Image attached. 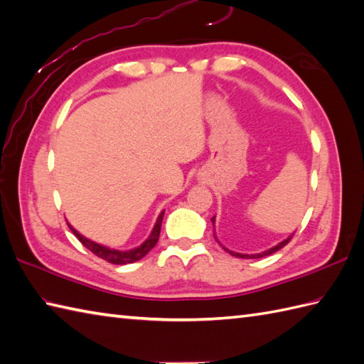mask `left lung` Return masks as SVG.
Here are the masks:
<instances>
[{"label": "left lung", "instance_id": "8db88e82", "mask_svg": "<svg viewBox=\"0 0 364 364\" xmlns=\"http://www.w3.org/2000/svg\"><path fill=\"white\" fill-rule=\"evenodd\" d=\"M211 222H213V225H214V222H215V218H213L211 219ZM294 235H291L289 237H286L284 239V241H282L280 244H277L275 247H270V249L269 250H264V252H261V253H253V255H242V253H237V252H233V250H228L227 249V247H223L222 244V247H223V250H225V252H228L230 255H233V257H236V258H244V259H250V258H262V257H267V255H272V253H275L277 250H280V249H283V247L286 245V244H288L289 241H291V237H292ZM214 237H215V233H214ZM215 241H218V237H215ZM219 242V241H218Z\"/></svg>", "mask_w": 364, "mask_h": 364}]
</instances>
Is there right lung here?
Segmentation results:
<instances>
[{"mask_svg": "<svg viewBox=\"0 0 364 364\" xmlns=\"http://www.w3.org/2000/svg\"><path fill=\"white\" fill-rule=\"evenodd\" d=\"M162 218H164V211H162L158 215V220L154 223V227L151 230L150 236L145 239V242H142L136 249H131V250H115V249H109V247L102 245V244H97L94 241H90V239L84 237L82 235H80L78 231H76L70 223H68V228L73 231V235L80 239L81 244L89 249L92 253L97 255L98 258H102L107 262H111V264H129V262H134L142 259L146 253H149L154 245H156L158 239H159V233H161V223H162Z\"/></svg>", "mask_w": 364, "mask_h": 364, "instance_id": "right-lung-1", "label": "right lung"}]
</instances>
